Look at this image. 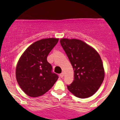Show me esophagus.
Listing matches in <instances>:
<instances>
[{
  "mask_svg": "<svg viewBox=\"0 0 120 120\" xmlns=\"http://www.w3.org/2000/svg\"><path fill=\"white\" fill-rule=\"evenodd\" d=\"M60 78H63V77H64V73H60Z\"/></svg>",
  "mask_w": 120,
  "mask_h": 120,
  "instance_id": "34e87169",
  "label": "esophagus"
}]
</instances>
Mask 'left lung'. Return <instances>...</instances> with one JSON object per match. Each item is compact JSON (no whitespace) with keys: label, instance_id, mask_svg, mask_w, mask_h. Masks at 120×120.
Instances as JSON below:
<instances>
[{"label":"left lung","instance_id":"left-lung-1","mask_svg":"<svg viewBox=\"0 0 120 120\" xmlns=\"http://www.w3.org/2000/svg\"><path fill=\"white\" fill-rule=\"evenodd\" d=\"M60 43L73 68L74 80L67 85L77 97L86 98L94 94L102 83L104 70L98 52L82 41L62 39Z\"/></svg>","mask_w":120,"mask_h":120}]
</instances>
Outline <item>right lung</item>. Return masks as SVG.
Wrapping results in <instances>:
<instances>
[{
    "label": "right lung",
    "mask_w": 120,
    "mask_h": 120,
    "mask_svg": "<svg viewBox=\"0 0 120 120\" xmlns=\"http://www.w3.org/2000/svg\"><path fill=\"white\" fill-rule=\"evenodd\" d=\"M58 41V39L47 38L37 41L26 49L18 62L16 80L28 96L37 97L51 89L58 76L52 71L47 57Z\"/></svg>",
    "instance_id": "add662e5"
}]
</instances>
